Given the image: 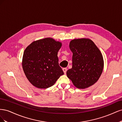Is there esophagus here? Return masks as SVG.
Instances as JSON below:
<instances>
[{"mask_svg":"<svg viewBox=\"0 0 122 122\" xmlns=\"http://www.w3.org/2000/svg\"><path fill=\"white\" fill-rule=\"evenodd\" d=\"M62 70H63V71H64V73H65V74H66V72H67V69L66 68H62Z\"/></svg>","mask_w":122,"mask_h":122,"instance_id":"34e87169","label":"esophagus"}]
</instances>
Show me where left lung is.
Returning a JSON list of instances; mask_svg holds the SVG:
<instances>
[{
	"mask_svg": "<svg viewBox=\"0 0 122 122\" xmlns=\"http://www.w3.org/2000/svg\"><path fill=\"white\" fill-rule=\"evenodd\" d=\"M73 52L72 68L68 78L78 88H86L96 82L103 71L104 61L100 51L92 40L74 39L70 43Z\"/></svg>",
	"mask_w": 122,
	"mask_h": 122,
	"instance_id": "1",
	"label": "left lung"
}]
</instances>
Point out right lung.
I'll return each mask as SVG.
<instances>
[{
  "label": "right lung",
  "mask_w": 122,
  "mask_h": 122,
  "mask_svg": "<svg viewBox=\"0 0 122 122\" xmlns=\"http://www.w3.org/2000/svg\"><path fill=\"white\" fill-rule=\"evenodd\" d=\"M61 46V42L45 38L32 42L25 49L22 67L33 86L40 88H48L64 74L57 57Z\"/></svg>",
  "instance_id": "right-lung-1"
}]
</instances>
